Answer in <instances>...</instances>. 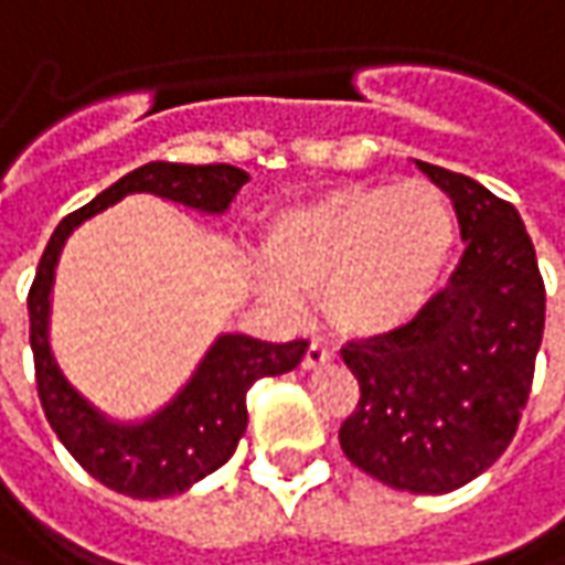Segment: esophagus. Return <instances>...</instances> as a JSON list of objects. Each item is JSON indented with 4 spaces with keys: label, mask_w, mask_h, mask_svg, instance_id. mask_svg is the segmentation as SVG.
I'll use <instances>...</instances> for the list:
<instances>
[{
    "label": "esophagus",
    "mask_w": 565,
    "mask_h": 565,
    "mask_svg": "<svg viewBox=\"0 0 565 565\" xmlns=\"http://www.w3.org/2000/svg\"><path fill=\"white\" fill-rule=\"evenodd\" d=\"M333 362V349L321 347V343H312L306 349V359H302V367L306 371H315V367H324V364Z\"/></svg>",
    "instance_id": "1"
}]
</instances>
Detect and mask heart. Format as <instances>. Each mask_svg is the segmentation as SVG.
Here are the masks:
<instances>
[{
  "label": "heart",
  "instance_id": "obj_1",
  "mask_svg": "<svg viewBox=\"0 0 565 565\" xmlns=\"http://www.w3.org/2000/svg\"><path fill=\"white\" fill-rule=\"evenodd\" d=\"M458 250V213L443 188L412 179L343 185L268 222L256 294L299 309L309 290L337 331L377 340L412 328L436 299Z\"/></svg>",
  "mask_w": 565,
  "mask_h": 565
}]
</instances>
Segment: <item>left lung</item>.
Wrapping results in <instances>:
<instances>
[{
    "label": "left lung",
    "instance_id": "obj_1",
    "mask_svg": "<svg viewBox=\"0 0 565 565\" xmlns=\"http://www.w3.org/2000/svg\"><path fill=\"white\" fill-rule=\"evenodd\" d=\"M414 163L451 198L467 247L412 328L340 349L362 386L340 445L390 489L445 494L486 473L520 427L544 333V284L508 201L470 175Z\"/></svg>",
    "mask_w": 565,
    "mask_h": 565
}]
</instances>
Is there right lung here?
<instances>
[{
	"label": "right lung",
	"mask_w": 565,
	"mask_h": 565,
	"mask_svg": "<svg viewBox=\"0 0 565 565\" xmlns=\"http://www.w3.org/2000/svg\"><path fill=\"white\" fill-rule=\"evenodd\" d=\"M247 182L250 175L228 163L191 167L153 160L126 172L95 201L61 218L49 237L26 297L40 402L64 448L114 492L153 501L185 492L203 476L216 473L247 433V390L253 380L294 371L309 343H266L247 333H218L170 402L136 420L110 417L73 386L52 349V294L61 250L83 222L129 194H157L203 216H225Z\"/></svg>",
	"instance_id": "add662e5"
}]
</instances>
